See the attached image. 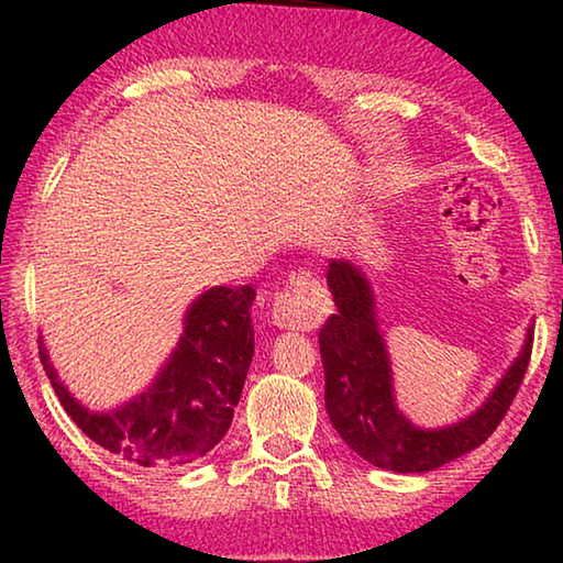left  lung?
Returning a JSON list of instances; mask_svg holds the SVG:
<instances>
[{
  "mask_svg": "<svg viewBox=\"0 0 563 563\" xmlns=\"http://www.w3.org/2000/svg\"><path fill=\"white\" fill-rule=\"evenodd\" d=\"M71 221L91 216V198ZM74 211V208H71ZM255 290L213 285L196 295L184 316V332L174 352L144 393L113 409H89L76 399L56 375L49 350L40 338V357L56 397L79 430L103 450L139 460L184 464L206 454L223 440L241 399L247 367L253 360L251 305Z\"/></svg>",
  "mask_w": 563,
  "mask_h": 563,
  "instance_id": "8db88e82",
  "label": "left lung"
}]
</instances>
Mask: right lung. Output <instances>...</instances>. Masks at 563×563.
I'll return each instance as SVG.
<instances>
[{
  "instance_id": "1",
  "label": "right lung",
  "mask_w": 563,
  "mask_h": 563,
  "mask_svg": "<svg viewBox=\"0 0 563 563\" xmlns=\"http://www.w3.org/2000/svg\"><path fill=\"white\" fill-rule=\"evenodd\" d=\"M328 285L338 312L318 335L325 407L332 427L352 450L389 472H432L472 452L497 430L529 367L531 332L479 412L444 430H419L395 407L389 357L367 278L352 263L332 261Z\"/></svg>"
}]
</instances>
